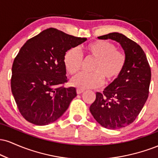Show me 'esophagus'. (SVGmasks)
<instances>
[{"label":"esophagus","instance_id":"esophagus-1","mask_svg":"<svg viewBox=\"0 0 158 158\" xmlns=\"http://www.w3.org/2000/svg\"><path fill=\"white\" fill-rule=\"evenodd\" d=\"M84 92V90L83 89H81V88H77V93L78 94H81V93H83Z\"/></svg>","mask_w":158,"mask_h":158}]
</instances>
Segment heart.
Wrapping results in <instances>:
<instances>
[{
  "label": "heart",
  "instance_id": "heart-1",
  "mask_svg": "<svg viewBox=\"0 0 158 158\" xmlns=\"http://www.w3.org/2000/svg\"><path fill=\"white\" fill-rule=\"evenodd\" d=\"M113 43L98 40L86 45L85 59H94L95 62L90 67V73H81L71 81L73 86L81 88H97L103 84L113 82L122 73L126 62L123 52L117 50ZM64 64L70 75H76L80 71L83 57L77 48H70L64 53Z\"/></svg>",
  "mask_w": 158,
  "mask_h": 158
}]
</instances>
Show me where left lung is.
<instances>
[{"mask_svg": "<svg viewBox=\"0 0 158 158\" xmlns=\"http://www.w3.org/2000/svg\"><path fill=\"white\" fill-rule=\"evenodd\" d=\"M98 39H109L119 42L125 51L126 62L118 79L103 93H96L90 111L102 126L119 129L135 120L147 100L151 68L141 47L123 34L111 32Z\"/></svg>", "mask_w": 158, "mask_h": 158, "instance_id": "8db88e82", "label": "left lung"}]
</instances>
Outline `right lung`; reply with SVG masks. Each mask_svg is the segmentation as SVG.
Returning <instances> with one entry per match:
<instances>
[{
    "mask_svg": "<svg viewBox=\"0 0 158 158\" xmlns=\"http://www.w3.org/2000/svg\"><path fill=\"white\" fill-rule=\"evenodd\" d=\"M49 28L27 41L12 64L11 89L20 113L28 122L45 126L55 122L77 97L68 81L64 53L86 41Z\"/></svg>",
    "mask_w": 158,
    "mask_h": 158,
    "instance_id": "obj_1",
    "label": "right lung"
}]
</instances>
